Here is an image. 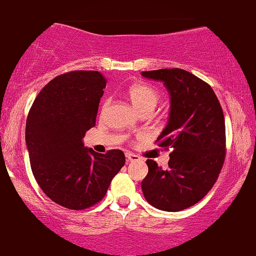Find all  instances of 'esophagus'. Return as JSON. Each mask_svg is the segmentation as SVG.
<instances>
[{"mask_svg": "<svg viewBox=\"0 0 256 256\" xmlns=\"http://www.w3.org/2000/svg\"><path fill=\"white\" fill-rule=\"evenodd\" d=\"M126 160L128 162H136V160H140V157L134 153H126Z\"/></svg>", "mask_w": 256, "mask_h": 256, "instance_id": "esophagus-1", "label": "esophagus"}]
</instances>
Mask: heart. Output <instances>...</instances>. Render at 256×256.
<instances>
[{
	"label": "heart",
	"mask_w": 256,
	"mask_h": 256,
	"mask_svg": "<svg viewBox=\"0 0 256 256\" xmlns=\"http://www.w3.org/2000/svg\"><path fill=\"white\" fill-rule=\"evenodd\" d=\"M128 93L130 100L141 114L144 112H153L160 99V92L154 87L146 83H137V84L131 86ZM108 106H109V98H106L102 104V112H106Z\"/></svg>",
	"instance_id": "obj_1"
}]
</instances>
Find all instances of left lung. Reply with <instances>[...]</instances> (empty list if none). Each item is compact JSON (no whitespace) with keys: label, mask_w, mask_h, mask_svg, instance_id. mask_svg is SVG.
<instances>
[{"label":"left lung","mask_w":256,"mask_h":256,"mask_svg":"<svg viewBox=\"0 0 256 256\" xmlns=\"http://www.w3.org/2000/svg\"><path fill=\"white\" fill-rule=\"evenodd\" d=\"M160 80L170 94L168 124L158 146L170 150L168 169L147 160L142 180L144 198L162 211L176 212L195 205L212 189L226 157V125L222 108L211 86L182 68L144 71Z\"/></svg>","instance_id":"8db88e82"}]
</instances>
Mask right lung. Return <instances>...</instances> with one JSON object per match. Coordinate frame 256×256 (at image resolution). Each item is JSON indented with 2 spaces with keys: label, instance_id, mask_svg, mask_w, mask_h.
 Instances as JSON below:
<instances>
[{
  "label": "right lung",
  "instance_id": "right-lung-1",
  "mask_svg": "<svg viewBox=\"0 0 256 256\" xmlns=\"http://www.w3.org/2000/svg\"><path fill=\"white\" fill-rule=\"evenodd\" d=\"M106 80L98 71H72L51 80L38 94L26 124L33 176L54 202L84 210L106 196L125 164L120 150L106 154L83 144L94 128Z\"/></svg>",
  "mask_w": 256,
  "mask_h": 256
}]
</instances>
